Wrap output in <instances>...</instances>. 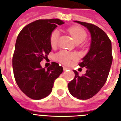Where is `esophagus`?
<instances>
[{
  "mask_svg": "<svg viewBox=\"0 0 121 121\" xmlns=\"http://www.w3.org/2000/svg\"><path fill=\"white\" fill-rule=\"evenodd\" d=\"M63 70H64V71H66V70H67V69H69L68 68L65 67V66H63Z\"/></svg>",
  "mask_w": 121,
  "mask_h": 121,
  "instance_id": "1",
  "label": "esophagus"
}]
</instances>
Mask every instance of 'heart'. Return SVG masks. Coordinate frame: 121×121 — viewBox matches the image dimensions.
<instances>
[{
  "mask_svg": "<svg viewBox=\"0 0 121 121\" xmlns=\"http://www.w3.org/2000/svg\"><path fill=\"white\" fill-rule=\"evenodd\" d=\"M67 32L72 37L74 42L77 44L81 43L87 38V33L82 27L79 26H72L67 29ZM59 38V32L58 30H55L53 31L51 33L50 41L51 46L55 47L57 45ZM76 55L73 53L62 50L58 52L55 55V58L56 61L61 63L64 65H69L71 60L76 58Z\"/></svg>",
  "mask_w": 121,
  "mask_h": 121,
  "instance_id": "heart-1",
  "label": "heart"
}]
</instances>
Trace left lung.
Wrapping results in <instances>:
<instances>
[{
    "instance_id": "1",
    "label": "left lung",
    "mask_w": 121,
    "mask_h": 121,
    "mask_svg": "<svg viewBox=\"0 0 121 121\" xmlns=\"http://www.w3.org/2000/svg\"><path fill=\"white\" fill-rule=\"evenodd\" d=\"M86 26L91 35V43L89 52L79 63L86 67V73L79 76L73 70L74 79L68 87L70 94L79 99H88L100 91L106 81L112 62L111 42L102 29L92 23L74 21Z\"/></svg>"
}]
</instances>
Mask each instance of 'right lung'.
Returning <instances> with one entry per match:
<instances>
[{
	"label": "right lung",
	"instance_id": "1",
	"mask_svg": "<svg viewBox=\"0 0 121 121\" xmlns=\"http://www.w3.org/2000/svg\"><path fill=\"white\" fill-rule=\"evenodd\" d=\"M61 20L40 19L29 23L17 38L12 58L13 75L21 91L32 99H41L51 93L53 84L63 72V67L55 62L47 69L40 62L48 58L52 50L50 35Z\"/></svg>",
	"mask_w": 121,
	"mask_h": 121
}]
</instances>
